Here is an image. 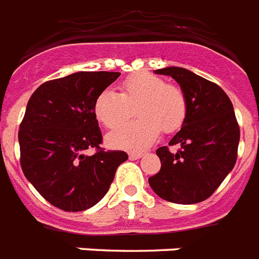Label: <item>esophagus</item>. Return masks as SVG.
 I'll return each instance as SVG.
<instances>
[{"instance_id":"obj_1","label":"esophagus","mask_w":259,"mask_h":259,"mask_svg":"<svg viewBox=\"0 0 259 259\" xmlns=\"http://www.w3.org/2000/svg\"><path fill=\"white\" fill-rule=\"evenodd\" d=\"M143 152H135V151H134V152H130V154H128V156H130V159H131V160H136V159H140L143 156Z\"/></svg>"}]
</instances>
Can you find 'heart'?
I'll return each mask as SVG.
<instances>
[{
  "label": "heart",
  "instance_id": "obj_1",
  "mask_svg": "<svg viewBox=\"0 0 259 259\" xmlns=\"http://www.w3.org/2000/svg\"><path fill=\"white\" fill-rule=\"evenodd\" d=\"M120 92L103 91L96 97L94 112L105 128L115 130L128 119L136 105L139 119L125 124L107 136L113 148H143L150 146L162 130L171 134L183 125L187 116V99L181 87L148 72L128 76L120 82Z\"/></svg>",
  "mask_w": 259,
  "mask_h": 259
}]
</instances>
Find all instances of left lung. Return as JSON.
Here are the masks:
<instances>
[{"instance_id": "1", "label": "left lung", "mask_w": 259, "mask_h": 259, "mask_svg": "<svg viewBox=\"0 0 259 259\" xmlns=\"http://www.w3.org/2000/svg\"><path fill=\"white\" fill-rule=\"evenodd\" d=\"M155 73L179 82L187 99V116L168 143L179 150L159 147L162 167L148 183L167 202L199 203L214 194L237 162L241 134L234 107L218 84L185 68H163Z\"/></svg>"}]
</instances>
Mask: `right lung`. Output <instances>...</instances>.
I'll return each mask as SVG.
<instances>
[{"mask_svg":"<svg viewBox=\"0 0 259 259\" xmlns=\"http://www.w3.org/2000/svg\"><path fill=\"white\" fill-rule=\"evenodd\" d=\"M119 72H77L41 84L30 96L20 124V163L33 187L55 207L84 211L109 190L124 151L101 148L94 112L99 94ZM94 148L95 154L85 151Z\"/></svg>","mask_w":259,"mask_h":259,"instance_id":"obj_1","label":"right lung"}]
</instances>
